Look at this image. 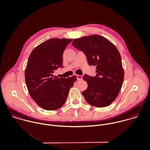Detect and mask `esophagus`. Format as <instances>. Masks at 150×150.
I'll list each match as a JSON object with an SVG mask.
<instances>
[{
    "instance_id": "obj_1",
    "label": "esophagus",
    "mask_w": 150,
    "mask_h": 150,
    "mask_svg": "<svg viewBox=\"0 0 150 150\" xmlns=\"http://www.w3.org/2000/svg\"><path fill=\"white\" fill-rule=\"evenodd\" d=\"M77 80H81L83 79V77L82 76H80V75H77Z\"/></svg>"
}]
</instances>
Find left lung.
<instances>
[{
    "label": "left lung",
    "instance_id": "8db88e82",
    "mask_svg": "<svg viewBox=\"0 0 150 150\" xmlns=\"http://www.w3.org/2000/svg\"><path fill=\"white\" fill-rule=\"evenodd\" d=\"M72 45L82 50L89 65L96 66L97 69L96 76L85 74L83 77L88 87L82 94L92 106H109L119 94L124 80V70L119 50L108 39L97 34L74 39Z\"/></svg>",
    "mask_w": 150,
    "mask_h": 150
}]
</instances>
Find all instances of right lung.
Segmentation results:
<instances>
[{
  "label": "right lung",
  "instance_id": "right-lung-1",
  "mask_svg": "<svg viewBox=\"0 0 150 150\" xmlns=\"http://www.w3.org/2000/svg\"><path fill=\"white\" fill-rule=\"evenodd\" d=\"M73 39L52 38L31 52L25 70V80L31 97L41 108L56 110L67 98L70 88L77 80L53 76V72L63 65V53Z\"/></svg>",
  "mask_w": 150,
  "mask_h": 150
}]
</instances>
